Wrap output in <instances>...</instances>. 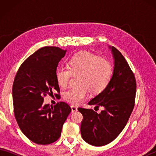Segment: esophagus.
I'll return each mask as SVG.
<instances>
[{
	"label": "esophagus",
	"instance_id": "34e87169",
	"mask_svg": "<svg viewBox=\"0 0 156 156\" xmlns=\"http://www.w3.org/2000/svg\"><path fill=\"white\" fill-rule=\"evenodd\" d=\"M71 109H72V112H76L78 111V107L75 105H72L71 106Z\"/></svg>",
	"mask_w": 156,
	"mask_h": 156
}]
</instances>
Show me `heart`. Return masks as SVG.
<instances>
[{
    "label": "heart",
    "instance_id": "b5f03b06",
    "mask_svg": "<svg viewBox=\"0 0 156 156\" xmlns=\"http://www.w3.org/2000/svg\"><path fill=\"white\" fill-rule=\"evenodd\" d=\"M72 74H80L78 87L64 92L65 100L74 104H80L88 97L90 90L98 94L107 88L112 75V67L107 59L89 52H80L68 59V67L56 69L55 79L59 87L66 88Z\"/></svg>",
    "mask_w": 156,
    "mask_h": 156
}]
</instances>
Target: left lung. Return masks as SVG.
I'll return each mask as SVG.
<instances>
[{
  "instance_id": "left-lung-1",
  "label": "left lung",
  "mask_w": 156,
  "mask_h": 156,
  "mask_svg": "<svg viewBox=\"0 0 156 156\" xmlns=\"http://www.w3.org/2000/svg\"><path fill=\"white\" fill-rule=\"evenodd\" d=\"M114 58L113 74L105 90L88 102L104 109L97 113L92 109L78 108L83 115L81 135L94 146H103L113 141L123 130L135 105L136 80L128 63L115 47H109Z\"/></svg>"
}]
</instances>
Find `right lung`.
<instances>
[{"label": "right lung", "instance_id": "1", "mask_svg": "<svg viewBox=\"0 0 156 156\" xmlns=\"http://www.w3.org/2000/svg\"><path fill=\"white\" fill-rule=\"evenodd\" d=\"M66 52L51 46L38 49L23 62L13 82L12 101L16 122L23 134L37 144L48 145L57 141L71 112V108L64 102H58L54 107L44 104L46 95L60 92L55 71Z\"/></svg>", "mask_w": 156, "mask_h": 156}]
</instances>
